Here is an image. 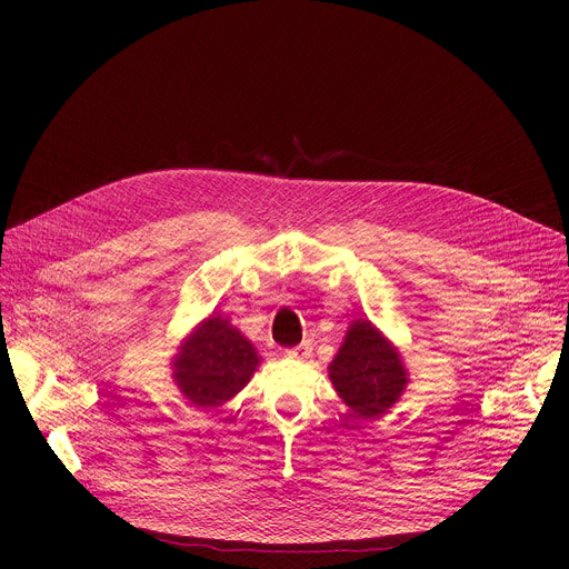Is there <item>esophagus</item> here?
Returning <instances> with one entry per match:
<instances>
[{
	"label": "esophagus",
	"instance_id": "esophagus-1",
	"mask_svg": "<svg viewBox=\"0 0 569 569\" xmlns=\"http://www.w3.org/2000/svg\"><path fill=\"white\" fill-rule=\"evenodd\" d=\"M311 350H313V346L309 341H302L300 346H295L286 352H288V357H292V360H307V357H311Z\"/></svg>",
	"mask_w": 569,
	"mask_h": 569
}]
</instances>
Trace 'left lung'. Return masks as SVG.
Wrapping results in <instances>:
<instances>
[{
	"mask_svg": "<svg viewBox=\"0 0 569 569\" xmlns=\"http://www.w3.org/2000/svg\"><path fill=\"white\" fill-rule=\"evenodd\" d=\"M330 378L357 420L382 415L408 382L399 352L369 320L352 322L330 365Z\"/></svg>",
	"mask_w": 569,
	"mask_h": 569,
	"instance_id": "1",
	"label": "left lung"
}]
</instances>
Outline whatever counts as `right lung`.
I'll return each instance as SVG.
<instances>
[{
  "mask_svg": "<svg viewBox=\"0 0 569 569\" xmlns=\"http://www.w3.org/2000/svg\"><path fill=\"white\" fill-rule=\"evenodd\" d=\"M172 367L179 390L193 406L214 408L249 382L258 355L226 318L212 316L189 337Z\"/></svg>",
  "mask_w": 569,
  "mask_h": 569,
  "instance_id": "1",
  "label": "right lung"
}]
</instances>
